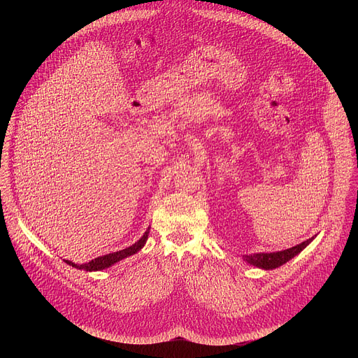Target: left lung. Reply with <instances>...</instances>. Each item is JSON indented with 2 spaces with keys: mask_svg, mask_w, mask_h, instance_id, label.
Masks as SVG:
<instances>
[{
  "mask_svg": "<svg viewBox=\"0 0 358 358\" xmlns=\"http://www.w3.org/2000/svg\"><path fill=\"white\" fill-rule=\"evenodd\" d=\"M313 238L304 241L290 249L280 250V252H273V253H255V255H245L243 259L257 268L262 269H275L290 261L293 257H296L297 253H300L306 246H308L312 242Z\"/></svg>",
  "mask_w": 358,
  "mask_h": 358,
  "instance_id": "left-lung-1",
  "label": "left lung"
}]
</instances>
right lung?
<instances>
[{"mask_svg":"<svg viewBox=\"0 0 358 358\" xmlns=\"http://www.w3.org/2000/svg\"><path fill=\"white\" fill-rule=\"evenodd\" d=\"M147 238H148V229L144 232V235H143L134 245H131V246H129V248H126V249H122V250H119V252H113V253L105 255V257H99V258H96V259H92V261L87 262V264H83V265L73 264V262H71V261H66V264L71 265L72 268L85 269V271H89V272L106 269V268L115 265L116 262H119V261H122V259L130 257V255H134L137 250H140V249L144 246Z\"/></svg>","mask_w":358,"mask_h":358,"instance_id":"add662e5","label":"right lung"}]
</instances>
